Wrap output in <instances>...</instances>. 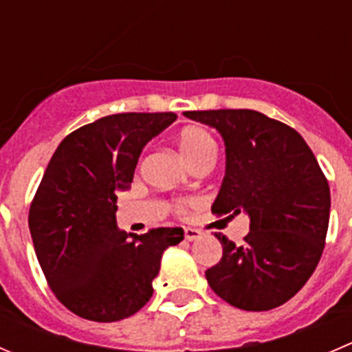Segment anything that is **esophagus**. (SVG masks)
I'll use <instances>...</instances> for the list:
<instances>
[{
    "label": "esophagus",
    "instance_id": "obj_1",
    "mask_svg": "<svg viewBox=\"0 0 352 352\" xmlns=\"http://www.w3.org/2000/svg\"><path fill=\"white\" fill-rule=\"evenodd\" d=\"M200 235H202V233H200L199 230H195V228H185V239L188 240V242H193V240L200 239Z\"/></svg>",
    "mask_w": 352,
    "mask_h": 352
}]
</instances>
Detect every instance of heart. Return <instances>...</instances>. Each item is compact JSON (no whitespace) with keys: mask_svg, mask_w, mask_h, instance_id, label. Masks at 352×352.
Segmentation results:
<instances>
[{"mask_svg":"<svg viewBox=\"0 0 352 352\" xmlns=\"http://www.w3.org/2000/svg\"><path fill=\"white\" fill-rule=\"evenodd\" d=\"M178 146L190 166L206 159V157H216L217 152L212 135L200 126H190V128L183 129L178 136ZM190 204H192L190 200H178V202H174V209L178 212H185Z\"/></svg>","mask_w":352,"mask_h":352,"instance_id":"obj_1","label":"heart"}]
</instances>
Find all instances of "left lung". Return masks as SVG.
I'll use <instances>...</instances> for the list:
<instances>
[{
	"label": "left lung",
	"mask_w": 352,
	"mask_h": 352,
	"mask_svg": "<svg viewBox=\"0 0 352 352\" xmlns=\"http://www.w3.org/2000/svg\"><path fill=\"white\" fill-rule=\"evenodd\" d=\"M226 145V174L212 214H249L242 245L223 233V257L206 271L210 289L245 311L292 299L316 270L330 217V188L302 136L249 109L192 110Z\"/></svg>",
	"instance_id": "obj_1"
}]
</instances>
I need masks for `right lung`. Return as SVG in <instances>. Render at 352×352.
<instances>
[{
    "mask_svg": "<svg viewBox=\"0 0 352 352\" xmlns=\"http://www.w3.org/2000/svg\"><path fill=\"white\" fill-rule=\"evenodd\" d=\"M176 120L173 112H126L76 129L53 153L29 209V230L56 299L85 320L138 313L153 294L164 250L182 228L128 235L116 221L117 192L133 183L143 146Z\"/></svg>",
    "mask_w": 352,
    "mask_h": 352,
    "instance_id": "obj_1",
    "label": "right lung"
}]
</instances>
